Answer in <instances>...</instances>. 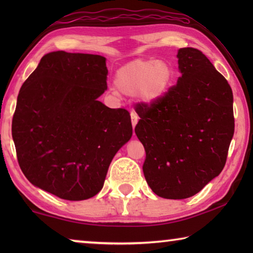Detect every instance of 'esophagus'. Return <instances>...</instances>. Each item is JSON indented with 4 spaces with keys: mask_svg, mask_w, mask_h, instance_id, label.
<instances>
[{
    "mask_svg": "<svg viewBox=\"0 0 253 253\" xmlns=\"http://www.w3.org/2000/svg\"><path fill=\"white\" fill-rule=\"evenodd\" d=\"M130 117H131V124H132V127H135V126H136V124H137V122H138V115H137L136 113H134V111H132V113L130 114Z\"/></svg>",
    "mask_w": 253,
    "mask_h": 253,
    "instance_id": "1",
    "label": "esophagus"
}]
</instances>
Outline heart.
I'll use <instances>...</instances> for the list:
<instances>
[{
    "label": "heart",
    "instance_id": "obj_1",
    "mask_svg": "<svg viewBox=\"0 0 253 253\" xmlns=\"http://www.w3.org/2000/svg\"><path fill=\"white\" fill-rule=\"evenodd\" d=\"M174 79V67L166 60L137 59L116 71L115 85L124 95L152 104L169 91Z\"/></svg>",
    "mask_w": 253,
    "mask_h": 253
}]
</instances>
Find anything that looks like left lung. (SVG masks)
<instances>
[{"label": "left lung", "instance_id": "left-lung-1", "mask_svg": "<svg viewBox=\"0 0 253 253\" xmlns=\"http://www.w3.org/2000/svg\"><path fill=\"white\" fill-rule=\"evenodd\" d=\"M177 58V84L135 109L145 178L154 193L170 200L193 196L222 172L234 134L228 81L198 49H179Z\"/></svg>", "mask_w": 253, "mask_h": 253}]
</instances>
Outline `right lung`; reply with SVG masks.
Returning a JSON list of instances; mask_svg holds the SVG:
<instances>
[{"label": "right lung", "mask_w": 253, "mask_h": 253, "mask_svg": "<svg viewBox=\"0 0 253 253\" xmlns=\"http://www.w3.org/2000/svg\"><path fill=\"white\" fill-rule=\"evenodd\" d=\"M106 58L53 51L20 89L12 119L16 157L33 185L69 201L95 196L115 154L130 139V115L97 99Z\"/></svg>", "instance_id": "obj_1"}]
</instances>
